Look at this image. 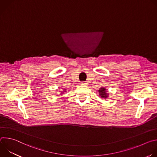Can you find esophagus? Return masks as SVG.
Returning a JSON list of instances; mask_svg holds the SVG:
<instances>
[{
  "mask_svg": "<svg viewBox=\"0 0 157 157\" xmlns=\"http://www.w3.org/2000/svg\"><path fill=\"white\" fill-rule=\"evenodd\" d=\"M80 84H81V85H83V86H87V82H81Z\"/></svg>",
  "mask_w": 157,
  "mask_h": 157,
  "instance_id": "obj_1",
  "label": "esophagus"
}]
</instances>
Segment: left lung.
Here are the masks:
<instances>
[{"label": "left lung", "instance_id": "8db88e82", "mask_svg": "<svg viewBox=\"0 0 157 157\" xmlns=\"http://www.w3.org/2000/svg\"><path fill=\"white\" fill-rule=\"evenodd\" d=\"M99 95L102 98H106L107 97V94L106 93V89L101 87L99 90Z\"/></svg>", "mask_w": 157, "mask_h": 157}]
</instances>
